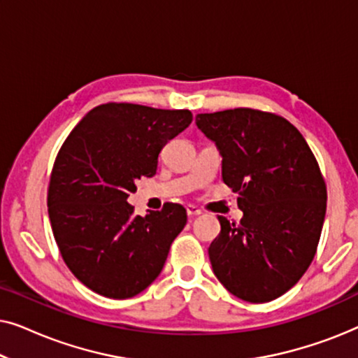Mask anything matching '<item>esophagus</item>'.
Returning <instances> with one entry per match:
<instances>
[{
  "instance_id": "esophagus-1",
  "label": "esophagus",
  "mask_w": 358,
  "mask_h": 358,
  "mask_svg": "<svg viewBox=\"0 0 358 358\" xmlns=\"http://www.w3.org/2000/svg\"><path fill=\"white\" fill-rule=\"evenodd\" d=\"M185 210H187L189 217H197V215L202 213V210L195 207V205H187V207H185Z\"/></svg>"
}]
</instances>
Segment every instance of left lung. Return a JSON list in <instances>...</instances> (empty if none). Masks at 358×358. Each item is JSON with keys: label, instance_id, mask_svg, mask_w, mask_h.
<instances>
[{"label": "left lung", "instance_id": "8db88e82", "mask_svg": "<svg viewBox=\"0 0 358 358\" xmlns=\"http://www.w3.org/2000/svg\"><path fill=\"white\" fill-rule=\"evenodd\" d=\"M222 155V178L238 192L239 223L218 217L208 248L213 273L234 296L266 303L310 267L326 215V184L303 135L280 115L229 109L195 117Z\"/></svg>", "mask_w": 358, "mask_h": 358}]
</instances>
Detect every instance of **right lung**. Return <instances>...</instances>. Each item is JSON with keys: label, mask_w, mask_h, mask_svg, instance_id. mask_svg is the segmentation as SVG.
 Segmentation results:
<instances>
[{"label": "right lung", "mask_w": 358, "mask_h": 358, "mask_svg": "<svg viewBox=\"0 0 358 358\" xmlns=\"http://www.w3.org/2000/svg\"><path fill=\"white\" fill-rule=\"evenodd\" d=\"M190 110L109 102L83 117L58 151L48 184V217L63 261L102 296L125 300L163 271L185 208L135 215V180L151 178L163 146L187 129Z\"/></svg>", "instance_id": "1"}]
</instances>
